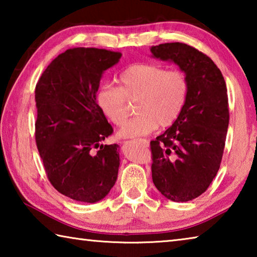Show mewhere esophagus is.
<instances>
[{
    "label": "esophagus",
    "instance_id": "34e87169",
    "mask_svg": "<svg viewBox=\"0 0 257 257\" xmlns=\"http://www.w3.org/2000/svg\"><path fill=\"white\" fill-rule=\"evenodd\" d=\"M139 143H142V144H144L145 146H149V141H146V139H141Z\"/></svg>",
    "mask_w": 257,
    "mask_h": 257
}]
</instances>
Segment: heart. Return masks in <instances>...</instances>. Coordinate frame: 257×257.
Wrapping results in <instances>:
<instances>
[{
    "label": "heart",
    "instance_id": "b5f03b06",
    "mask_svg": "<svg viewBox=\"0 0 257 257\" xmlns=\"http://www.w3.org/2000/svg\"><path fill=\"white\" fill-rule=\"evenodd\" d=\"M120 87L104 85L98 89L99 110L115 125L127 116L125 99H138V115L119 130L120 138L147 136L159 127H170L184 111L189 84L180 70H167L156 64H133L119 76Z\"/></svg>",
    "mask_w": 257,
    "mask_h": 257
}]
</instances>
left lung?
Here are the masks:
<instances>
[{"label":"left lung","mask_w":257,"mask_h":257,"mask_svg":"<svg viewBox=\"0 0 257 257\" xmlns=\"http://www.w3.org/2000/svg\"><path fill=\"white\" fill-rule=\"evenodd\" d=\"M152 56L179 67L189 84L184 111L151 142L152 178L173 202H188L205 191L222 160L229 125L227 86L215 63L184 43L151 47Z\"/></svg>","instance_id":"left-lung-1"}]
</instances>
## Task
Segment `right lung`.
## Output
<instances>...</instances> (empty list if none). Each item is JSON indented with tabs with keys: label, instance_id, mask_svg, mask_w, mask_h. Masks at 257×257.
I'll return each instance as SVG.
<instances>
[{
	"label": "right lung",
	"instance_id": "1",
	"mask_svg": "<svg viewBox=\"0 0 257 257\" xmlns=\"http://www.w3.org/2000/svg\"><path fill=\"white\" fill-rule=\"evenodd\" d=\"M121 55L90 47L67 50L45 69L35 89V136L47 178L73 201H101L118 178L119 145L102 144L113 129L96 93L104 71Z\"/></svg>",
	"mask_w": 257,
	"mask_h": 257
}]
</instances>
